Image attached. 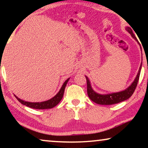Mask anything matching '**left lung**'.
<instances>
[{
    "instance_id": "obj_1",
    "label": "left lung",
    "mask_w": 148,
    "mask_h": 148,
    "mask_svg": "<svg viewBox=\"0 0 148 148\" xmlns=\"http://www.w3.org/2000/svg\"><path fill=\"white\" fill-rule=\"evenodd\" d=\"M125 29H126L127 31L131 34V36L136 40L137 43L139 44V42H138V40H137L136 37L135 36L134 34H133L132 29H131L130 27H126ZM140 48L141 49V46ZM141 66H142V62L141 63L140 67H139V71L137 73L136 77L135 78L134 81H133L132 84H131L128 88L125 89V90L121 91V92L111 93V94H101L95 92V91L93 90L90 79H89L88 77L86 76L87 80V88H88L87 89V92H88V95L89 98H90L94 102L101 105L114 104L129 99L131 96H132L135 88H136L137 87V83H138L139 81V75H140Z\"/></svg>"
}]
</instances>
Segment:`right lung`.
I'll return each instance as SVG.
<instances>
[{
  "label": "right lung",
  "mask_w": 148,
  "mask_h": 148,
  "mask_svg": "<svg viewBox=\"0 0 148 148\" xmlns=\"http://www.w3.org/2000/svg\"><path fill=\"white\" fill-rule=\"evenodd\" d=\"M70 78H69L66 79L65 82H64V84H62L61 88L60 89L59 92H58L57 94H56L55 96H54L53 98H50V100L44 101V102H26V101L22 100L21 99L18 98L17 96H15V98L19 100V102H21L22 104L25 105L28 107H30L34 109H49V108H52L53 107L56 106L58 103L60 102V100H62V97H63L64 89H65V87L66 86V84L69 82Z\"/></svg>",
  "instance_id": "right-lung-1"
}]
</instances>
